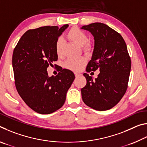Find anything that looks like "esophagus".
Masks as SVG:
<instances>
[{"label": "esophagus", "mask_w": 147, "mask_h": 147, "mask_svg": "<svg viewBox=\"0 0 147 147\" xmlns=\"http://www.w3.org/2000/svg\"><path fill=\"white\" fill-rule=\"evenodd\" d=\"M80 75V74H79V73H75V76H76V77H78V76H79Z\"/></svg>", "instance_id": "34e87169"}]
</instances>
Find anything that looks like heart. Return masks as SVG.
I'll return each mask as SVG.
<instances>
[{
    "mask_svg": "<svg viewBox=\"0 0 147 147\" xmlns=\"http://www.w3.org/2000/svg\"><path fill=\"white\" fill-rule=\"evenodd\" d=\"M68 38L73 41L74 43L78 45V46L82 47L85 44L84 47V51L85 52H89L91 50L90 44L86 43L88 41V38L86 34L82 30L78 28H72L67 32V34ZM62 47H63V40L61 38L57 39L56 43V53L58 56L61 54ZM86 63V59L84 58H69L64 63V67L66 69L73 71H78L82 68V67Z\"/></svg>",
    "mask_w": 147,
    "mask_h": 147,
    "instance_id": "obj_1",
    "label": "heart"
}]
</instances>
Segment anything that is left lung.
Here are the masks:
<instances>
[{
    "mask_svg": "<svg viewBox=\"0 0 147 147\" xmlns=\"http://www.w3.org/2000/svg\"><path fill=\"white\" fill-rule=\"evenodd\" d=\"M81 28L90 32L94 39L86 71H100L94 80L84 74L87 84L81 89L82 97L91 108L108 110L121 100L128 88L131 59L127 47L120 34L104 23H91Z\"/></svg>",
    "mask_w": 147,
    "mask_h": 147,
    "instance_id": "8db88e82",
    "label": "left lung"
}]
</instances>
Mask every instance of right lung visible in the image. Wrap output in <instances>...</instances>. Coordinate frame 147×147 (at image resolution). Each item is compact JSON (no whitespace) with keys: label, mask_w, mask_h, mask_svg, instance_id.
I'll return each instance as SVG.
<instances>
[{"label":"right lung","mask_w":147,"mask_h":147,"mask_svg":"<svg viewBox=\"0 0 147 147\" xmlns=\"http://www.w3.org/2000/svg\"><path fill=\"white\" fill-rule=\"evenodd\" d=\"M68 26L28 30L14 49L12 66L17 92L28 106L38 113L50 114L61 108L75 78L73 72L66 69L61 68L58 75L51 77L47 71L58 60L56 41Z\"/></svg>","instance_id":"1"}]
</instances>
